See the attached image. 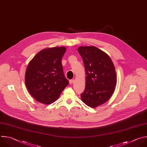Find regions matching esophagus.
I'll return each mask as SVG.
<instances>
[{
	"mask_svg": "<svg viewBox=\"0 0 147 147\" xmlns=\"http://www.w3.org/2000/svg\"><path fill=\"white\" fill-rule=\"evenodd\" d=\"M74 79H71V80H69V83L70 84H72L74 82Z\"/></svg>",
	"mask_w": 147,
	"mask_h": 147,
	"instance_id": "34e87169",
	"label": "esophagus"
}]
</instances>
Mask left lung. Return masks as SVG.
<instances>
[{"label":"left lung","mask_w":147,"mask_h":147,"mask_svg":"<svg viewBox=\"0 0 147 147\" xmlns=\"http://www.w3.org/2000/svg\"><path fill=\"white\" fill-rule=\"evenodd\" d=\"M86 71V85L80 94L82 101L95 108L107 101L116 84L114 65L108 54L95 46L78 49Z\"/></svg>","instance_id":"8db88e82"}]
</instances>
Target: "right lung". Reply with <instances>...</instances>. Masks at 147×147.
<instances>
[{
  "instance_id": "obj_1",
  "label": "right lung",
  "mask_w": 147,
  "mask_h": 147,
  "mask_svg": "<svg viewBox=\"0 0 147 147\" xmlns=\"http://www.w3.org/2000/svg\"><path fill=\"white\" fill-rule=\"evenodd\" d=\"M64 47H51L39 51L29 62L25 80L28 92L35 100L50 104L68 85L61 63Z\"/></svg>"
}]
</instances>
